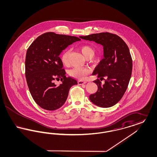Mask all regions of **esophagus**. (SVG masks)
Segmentation results:
<instances>
[{
  "instance_id": "34e87169",
  "label": "esophagus",
  "mask_w": 157,
  "mask_h": 157,
  "mask_svg": "<svg viewBox=\"0 0 157 157\" xmlns=\"http://www.w3.org/2000/svg\"><path fill=\"white\" fill-rule=\"evenodd\" d=\"M86 83V82H85V81H78V85H84V84Z\"/></svg>"
}]
</instances>
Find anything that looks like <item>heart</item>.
<instances>
[{
    "mask_svg": "<svg viewBox=\"0 0 157 157\" xmlns=\"http://www.w3.org/2000/svg\"><path fill=\"white\" fill-rule=\"evenodd\" d=\"M80 50L84 56L87 58H92L95 55L94 50L88 45H83L80 47ZM69 49H67L61 55V60L63 65H67L68 63V56L69 54ZM90 72V69L81 67H75L70 69L68 72L69 75L71 77L79 80H85Z\"/></svg>",
    "mask_w": 157,
    "mask_h": 157,
    "instance_id": "obj_1",
    "label": "heart"
}]
</instances>
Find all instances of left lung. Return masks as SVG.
I'll return each instance as SVG.
<instances>
[{"label": "left lung", "instance_id": "8db88e82", "mask_svg": "<svg viewBox=\"0 0 157 157\" xmlns=\"http://www.w3.org/2000/svg\"><path fill=\"white\" fill-rule=\"evenodd\" d=\"M80 37L103 46L104 58L95 68L92 75H97L100 80L104 77L106 79L104 85H101L98 79L94 81L97 85L98 90L90 95V99L98 106L111 107L123 97L131 76L132 61L129 48L120 36L108 32Z\"/></svg>", "mask_w": 157, "mask_h": 157}]
</instances>
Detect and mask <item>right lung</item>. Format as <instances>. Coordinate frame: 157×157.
<instances>
[{
  "label": "right lung",
  "mask_w": 157,
  "mask_h": 157,
  "mask_svg": "<svg viewBox=\"0 0 157 157\" xmlns=\"http://www.w3.org/2000/svg\"><path fill=\"white\" fill-rule=\"evenodd\" d=\"M81 39L76 36L47 32L32 43L27 50L25 76L30 94L42 108L53 111L60 108L67 99L70 88L78 83L66 76L59 55L69 45ZM61 79L56 86L54 81Z\"/></svg>",
  "instance_id": "obj_1"
}]
</instances>
